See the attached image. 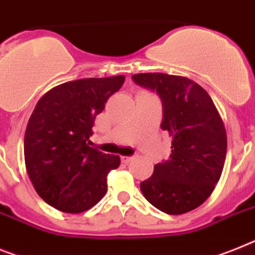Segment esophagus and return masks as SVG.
Returning a JSON list of instances; mask_svg holds the SVG:
<instances>
[{
	"mask_svg": "<svg viewBox=\"0 0 255 255\" xmlns=\"http://www.w3.org/2000/svg\"><path fill=\"white\" fill-rule=\"evenodd\" d=\"M131 160L132 157H130V156H123V157H121V162H123V164H129Z\"/></svg>",
	"mask_w": 255,
	"mask_h": 255,
	"instance_id": "esophagus-1",
	"label": "esophagus"
}]
</instances>
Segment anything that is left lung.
Wrapping results in <instances>:
<instances>
[{"label":"left lung","instance_id":"left-lung-1","mask_svg":"<svg viewBox=\"0 0 255 255\" xmlns=\"http://www.w3.org/2000/svg\"><path fill=\"white\" fill-rule=\"evenodd\" d=\"M132 80L156 91L162 102L161 129L169 131V160L154 165L140 191L154 208L171 215L188 213L208 199L221 178L227 134L210 95L182 76L138 73Z\"/></svg>","mask_w":255,"mask_h":255}]
</instances>
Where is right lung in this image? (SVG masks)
I'll use <instances>...</instances> for the list:
<instances>
[{
    "mask_svg": "<svg viewBox=\"0 0 255 255\" xmlns=\"http://www.w3.org/2000/svg\"><path fill=\"white\" fill-rule=\"evenodd\" d=\"M124 76L58 85L37 102L24 135V160L41 199L63 213L89 210L107 192L117 154L90 147L97 115L123 86Z\"/></svg>",
    "mask_w": 255,
    "mask_h": 255,
    "instance_id": "1",
    "label": "right lung"
}]
</instances>
